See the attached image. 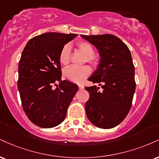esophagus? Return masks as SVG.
<instances>
[{
  "instance_id": "34e87169",
  "label": "esophagus",
  "mask_w": 159,
  "mask_h": 159,
  "mask_svg": "<svg viewBox=\"0 0 159 159\" xmlns=\"http://www.w3.org/2000/svg\"><path fill=\"white\" fill-rule=\"evenodd\" d=\"M78 87H79L80 89H84V86L82 85V84H79V85H78Z\"/></svg>"
}]
</instances>
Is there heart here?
I'll return each mask as SVG.
<instances>
[{
	"instance_id": "1",
	"label": "heart",
	"mask_w": 159,
	"mask_h": 159,
	"mask_svg": "<svg viewBox=\"0 0 159 159\" xmlns=\"http://www.w3.org/2000/svg\"><path fill=\"white\" fill-rule=\"evenodd\" d=\"M76 47L84 55V62H87L93 66H96L99 63V57L94 53V48L87 41H79L76 43ZM71 49L68 44L64 45L59 53V61L62 65L66 66L70 61ZM91 70L88 66H70L65 69L64 75L69 81L75 83H81L90 74Z\"/></svg>"
}]
</instances>
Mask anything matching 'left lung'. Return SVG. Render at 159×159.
I'll return each mask as SVG.
<instances>
[{"mask_svg":"<svg viewBox=\"0 0 159 159\" xmlns=\"http://www.w3.org/2000/svg\"><path fill=\"white\" fill-rule=\"evenodd\" d=\"M98 49L100 60L89 78L98 83L85 87L89 98L85 104L88 119L95 126L110 129L123 121L130 110L135 89V67L127 46L116 36L81 35Z\"/></svg>","mask_w":159,"mask_h":159,"instance_id":"obj_1","label":"left lung"}]
</instances>
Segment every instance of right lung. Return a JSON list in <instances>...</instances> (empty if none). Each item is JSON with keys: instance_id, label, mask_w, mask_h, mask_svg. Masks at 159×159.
<instances>
[{"instance_id": "1", "label": "right lung", "mask_w": 159, "mask_h": 159, "mask_svg": "<svg viewBox=\"0 0 159 159\" xmlns=\"http://www.w3.org/2000/svg\"><path fill=\"white\" fill-rule=\"evenodd\" d=\"M77 35L47 32L30 39L23 50L18 88L25 113L38 127L52 128L63 122L78 90L75 84L61 81L59 61L61 48Z\"/></svg>"}]
</instances>
